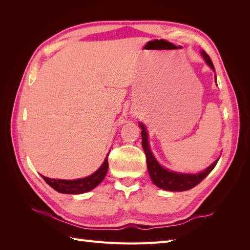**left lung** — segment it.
Masks as SVG:
<instances>
[{
    "label": "left lung",
    "mask_w": 250,
    "mask_h": 250,
    "mask_svg": "<svg viewBox=\"0 0 250 250\" xmlns=\"http://www.w3.org/2000/svg\"><path fill=\"white\" fill-rule=\"evenodd\" d=\"M200 55L203 58L204 62H206L211 70L215 72V67L213 62H211L210 58L204 51H200ZM215 75V80H216ZM141 127V134H142V147L145 151V154L147 157V169L149 172V175L152 183L160 188H163L165 191L170 192H183L191 190L194 187L200 184L201 181L206 178L208 174L213 171V169L216 167V165L219 161V157L217 161H215L211 164L209 167H208L206 170L197 173V174H187V173H178L173 172L168 169H165L163 166L160 165L154 157L152 151L150 149L149 141H148V133L146 127L142 123L139 124Z\"/></svg>",
    "instance_id": "obj_1"
}]
</instances>
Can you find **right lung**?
<instances>
[{
  "label": "right lung",
  "instance_id": "1",
  "mask_svg": "<svg viewBox=\"0 0 250 250\" xmlns=\"http://www.w3.org/2000/svg\"><path fill=\"white\" fill-rule=\"evenodd\" d=\"M108 154H106L104 162L97 171H95L92 175L74 179V180H64V179H53L42 176L43 180L55 191L62 194H83L92 191L104 179L108 170Z\"/></svg>",
  "mask_w": 250,
  "mask_h": 250
}]
</instances>
